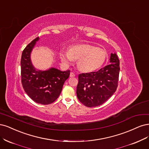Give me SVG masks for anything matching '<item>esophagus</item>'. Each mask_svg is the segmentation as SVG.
Returning <instances> with one entry per match:
<instances>
[{"mask_svg":"<svg viewBox=\"0 0 149 149\" xmlns=\"http://www.w3.org/2000/svg\"><path fill=\"white\" fill-rule=\"evenodd\" d=\"M75 74L74 72H70V77H75Z\"/></svg>","mask_w":149,"mask_h":149,"instance_id":"1","label":"esophagus"}]
</instances>
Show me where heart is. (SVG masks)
Masks as SVG:
<instances>
[{
  "label": "heart",
  "instance_id": "obj_1",
  "mask_svg": "<svg viewBox=\"0 0 149 149\" xmlns=\"http://www.w3.org/2000/svg\"><path fill=\"white\" fill-rule=\"evenodd\" d=\"M61 59L65 64H70L78 60V68L85 72H89L100 68L107 59L104 49L90 45H79L71 46L69 51L61 50Z\"/></svg>",
  "mask_w": 149,
  "mask_h": 149
}]
</instances>
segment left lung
<instances>
[{"label":"left lung","instance_id":"obj_1","mask_svg":"<svg viewBox=\"0 0 149 149\" xmlns=\"http://www.w3.org/2000/svg\"><path fill=\"white\" fill-rule=\"evenodd\" d=\"M111 64L97 72L79 75L77 96L87 107H95L104 103L116 92L119 74V60L116 53L110 56Z\"/></svg>","mask_w":149,"mask_h":149}]
</instances>
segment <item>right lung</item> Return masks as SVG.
I'll return each mask as SVG.
<instances>
[{"instance_id":"obj_1","label":"right lung","mask_w":149,"mask_h":149,"mask_svg":"<svg viewBox=\"0 0 149 149\" xmlns=\"http://www.w3.org/2000/svg\"><path fill=\"white\" fill-rule=\"evenodd\" d=\"M39 37L36 38L23 51L21 58V77L23 88L34 102L41 104L53 103L60 95L70 70L61 71L56 68L36 70L30 59L31 51Z\"/></svg>"}]
</instances>
